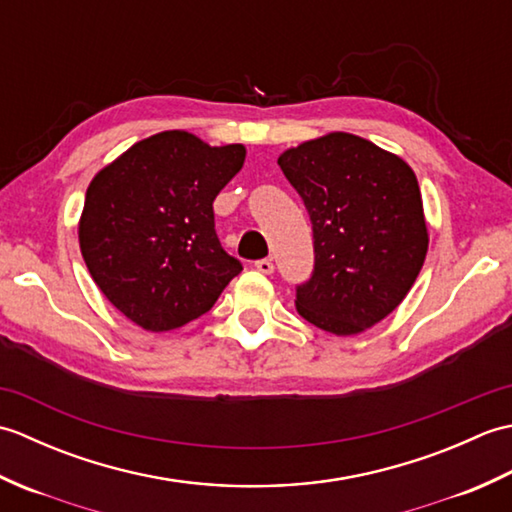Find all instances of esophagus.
Returning <instances> with one entry per match:
<instances>
[{"label":"esophagus","mask_w":512,"mask_h":512,"mask_svg":"<svg viewBox=\"0 0 512 512\" xmlns=\"http://www.w3.org/2000/svg\"><path fill=\"white\" fill-rule=\"evenodd\" d=\"M255 268H257L262 275H273V273H275L273 259H259V262H255Z\"/></svg>","instance_id":"34e87169"}]
</instances>
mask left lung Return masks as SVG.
<instances>
[{
  "mask_svg": "<svg viewBox=\"0 0 512 512\" xmlns=\"http://www.w3.org/2000/svg\"><path fill=\"white\" fill-rule=\"evenodd\" d=\"M277 162L312 222L314 270L297 286V312L336 336L365 332L400 306L427 257L416 173L345 132L286 149Z\"/></svg>",
  "mask_w": 512,
  "mask_h": 512,
  "instance_id": "obj_1",
  "label": "left lung"
}]
</instances>
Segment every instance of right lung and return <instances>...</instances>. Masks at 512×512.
I'll return each instance as SVG.
<instances>
[{"label":"right lung","mask_w":512,"mask_h":512,"mask_svg":"<svg viewBox=\"0 0 512 512\" xmlns=\"http://www.w3.org/2000/svg\"><path fill=\"white\" fill-rule=\"evenodd\" d=\"M244 158V145L211 147L171 129L96 173L79 222L81 255L129 321L147 332L182 328L242 273L217 239L213 200Z\"/></svg>","instance_id":"obj_1"}]
</instances>
